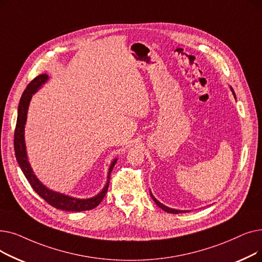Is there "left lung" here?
I'll return each instance as SVG.
<instances>
[{"instance_id":"8db88e82","label":"left lung","mask_w":262,"mask_h":262,"mask_svg":"<svg viewBox=\"0 0 262 262\" xmlns=\"http://www.w3.org/2000/svg\"><path fill=\"white\" fill-rule=\"evenodd\" d=\"M230 89H231V91H232L233 95H235V92H233L232 88H230ZM235 98H236V95H235ZM150 196H152V199L154 200V202L156 203V205H157V206H159V207H160L162 210L166 211V212H169V213H182V212H187V211H185V210H177V209H173V208H169V207H167V206L162 205L159 201H157V200L154 198V195H153L152 193H150Z\"/></svg>"}]
</instances>
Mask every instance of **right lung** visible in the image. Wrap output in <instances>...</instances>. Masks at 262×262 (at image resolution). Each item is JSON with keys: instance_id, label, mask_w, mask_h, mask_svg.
I'll return each mask as SVG.
<instances>
[{"instance_id": "add662e5", "label": "right lung", "mask_w": 262, "mask_h": 262, "mask_svg": "<svg viewBox=\"0 0 262 262\" xmlns=\"http://www.w3.org/2000/svg\"><path fill=\"white\" fill-rule=\"evenodd\" d=\"M49 79V76L47 74H40L36 76L29 85H27L26 89L24 90L19 107H18V118H17V124L15 129V138H13V146H15V154L19 166L25 175L26 180L29 181L32 188L37 192V193L47 203H49L53 207L66 210V211H85V210H91L95 208L96 206L103 201L105 194L107 193L108 186H109V180H110V173H112L115 164L117 162V158L112 162L109 167L108 175H107V183L104 187V189L100 192L98 195H95L91 199L80 200L64 195L62 193H58L47 188L45 185L40 183V181L34 174L31 164L27 160V154H26V147H25V141H24V127L26 123V117H27V110H29V105L31 102V99L33 94L42 86L45 82Z\"/></svg>"}]
</instances>
